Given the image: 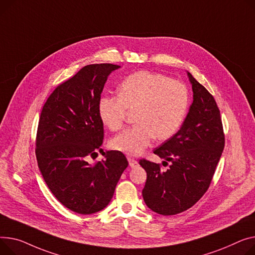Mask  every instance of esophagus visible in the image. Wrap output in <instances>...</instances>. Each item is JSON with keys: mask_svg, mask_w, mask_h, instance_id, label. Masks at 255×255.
I'll return each instance as SVG.
<instances>
[{"mask_svg": "<svg viewBox=\"0 0 255 255\" xmlns=\"http://www.w3.org/2000/svg\"><path fill=\"white\" fill-rule=\"evenodd\" d=\"M128 162H129V166L131 167V168H134V167H136L137 165H138V162H137V160H135L134 158H128Z\"/></svg>", "mask_w": 255, "mask_h": 255, "instance_id": "esophagus-1", "label": "esophagus"}]
</instances>
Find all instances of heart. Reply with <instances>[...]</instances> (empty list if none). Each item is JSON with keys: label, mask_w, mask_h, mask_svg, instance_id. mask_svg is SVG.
<instances>
[{"label": "heart", "mask_w": 255, "mask_h": 255, "mask_svg": "<svg viewBox=\"0 0 255 255\" xmlns=\"http://www.w3.org/2000/svg\"><path fill=\"white\" fill-rule=\"evenodd\" d=\"M189 107L185 85L163 74L139 71L126 77L119 86V97L103 95L98 115L110 130L119 131L128 112H135L134 127L111 140V146L124 154L136 156L156 138H171L181 126Z\"/></svg>", "instance_id": "1"}]
</instances>
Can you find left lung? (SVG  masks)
<instances>
[{
	"label": "left lung",
	"mask_w": 255,
	"mask_h": 255,
	"mask_svg": "<svg viewBox=\"0 0 255 255\" xmlns=\"http://www.w3.org/2000/svg\"><path fill=\"white\" fill-rule=\"evenodd\" d=\"M194 92L189 114L171 138L154 154L170 166L146 159L139 164L146 171L142 197L146 206L162 215H174L188 210L203 197L211 183L215 168L225 147V133L214 97L188 73Z\"/></svg>",
	"instance_id": "obj_1"
}]
</instances>
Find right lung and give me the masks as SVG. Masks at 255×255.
Here are the masks:
<instances>
[{
	"label": "right lung",
	"instance_id": "obj_1",
	"mask_svg": "<svg viewBox=\"0 0 255 255\" xmlns=\"http://www.w3.org/2000/svg\"><path fill=\"white\" fill-rule=\"evenodd\" d=\"M121 67L89 64L59 84L41 112L37 138L38 166L49 190L63 206L80 214L103 210L111 202L128 161L122 151H104V123L98 100L109 75ZM103 152L93 165L87 160Z\"/></svg>",
	"mask_w": 255,
	"mask_h": 255
}]
</instances>
